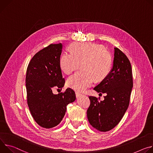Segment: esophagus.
<instances>
[{
    "label": "esophagus",
    "instance_id": "34e87169",
    "mask_svg": "<svg viewBox=\"0 0 153 153\" xmlns=\"http://www.w3.org/2000/svg\"><path fill=\"white\" fill-rule=\"evenodd\" d=\"M75 95H76V98H78V97H79L80 96H81V95H82V94H80V93H79V92H75Z\"/></svg>",
    "mask_w": 153,
    "mask_h": 153
}]
</instances>
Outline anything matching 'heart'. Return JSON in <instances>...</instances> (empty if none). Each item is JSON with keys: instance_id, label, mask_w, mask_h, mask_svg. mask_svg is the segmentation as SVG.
Segmentation results:
<instances>
[{"instance_id": "heart-1", "label": "heart", "mask_w": 153, "mask_h": 153, "mask_svg": "<svg viewBox=\"0 0 153 153\" xmlns=\"http://www.w3.org/2000/svg\"><path fill=\"white\" fill-rule=\"evenodd\" d=\"M71 53H65L59 60L61 71L65 74L75 71L81 64L82 71L71 76L67 85L71 88L84 91L90 87L95 79L102 80L109 74L112 67V57L104 47L92 42L75 43L70 47Z\"/></svg>"}]
</instances>
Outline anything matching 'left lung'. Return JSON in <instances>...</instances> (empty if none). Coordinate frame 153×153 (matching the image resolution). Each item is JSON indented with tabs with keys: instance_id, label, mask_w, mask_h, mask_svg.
<instances>
[{
	"instance_id": "8db88e82",
	"label": "left lung",
	"mask_w": 153,
	"mask_h": 153,
	"mask_svg": "<svg viewBox=\"0 0 153 153\" xmlns=\"http://www.w3.org/2000/svg\"><path fill=\"white\" fill-rule=\"evenodd\" d=\"M133 86L131 65L127 56L114 48L113 65L108 75L94 88L99 94H105L103 101L90 96L87 111L90 124L100 131L111 130L120 122L129 104Z\"/></svg>"
}]
</instances>
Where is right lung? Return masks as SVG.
Returning a JSON list of instances; mask_svg holds the SVG:
<instances>
[{
    "label": "right lung",
    "instance_id": "right-lung-1",
    "mask_svg": "<svg viewBox=\"0 0 153 153\" xmlns=\"http://www.w3.org/2000/svg\"><path fill=\"white\" fill-rule=\"evenodd\" d=\"M62 49L61 43L44 48L34 55L27 69V104L34 120L46 129L59 124L67 105L76 99L71 88L56 95L52 92L54 88L62 89L65 84L59 66Z\"/></svg>",
    "mask_w": 153,
    "mask_h": 153
}]
</instances>
